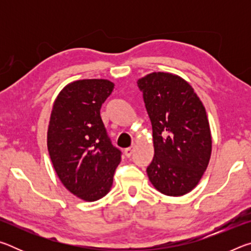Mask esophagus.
I'll use <instances>...</instances> for the list:
<instances>
[{"instance_id":"34e87169","label":"esophagus","mask_w":251,"mask_h":251,"mask_svg":"<svg viewBox=\"0 0 251 251\" xmlns=\"http://www.w3.org/2000/svg\"><path fill=\"white\" fill-rule=\"evenodd\" d=\"M134 151H135V145H133L131 147L126 148V150H125V155H126L127 157H130L131 155H133Z\"/></svg>"}]
</instances>
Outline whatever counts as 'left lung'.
Segmentation results:
<instances>
[{
	"label": "left lung",
	"instance_id": "8db88e82",
	"mask_svg": "<svg viewBox=\"0 0 251 251\" xmlns=\"http://www.w3.org/2000/svg\"><path fill=\"white\" fill-rule=\"evenodd\" d=\"M137 85L151 118L154 158L146 172L157 190L182 196L193 190L208 166L211 134L206 109L185 79L157 72Z\"/></svg>",
	"mask_w": 251,
	"mask_h": 251
}]
</instances>
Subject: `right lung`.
I'll list each match as a JSON object with an SVG mask.
<instances>
[{"instance_id": "1", "label": "right lung", "mask_w": 251, "mask_h": 251, "mask_svg": "<svg viewBox=\"0 0 251 251\" xmlns=\"http://www.w3.org/2000/svg\"><path fill=\"white\" fill-rule=\"evenodd\" d=\"M107 79H80L55 100L48 130V150L59 180L86 201L104 197L113 185L122 151L112 144L100 108L112 94Z\"/></svg>"}]
</instances>
